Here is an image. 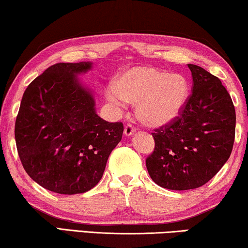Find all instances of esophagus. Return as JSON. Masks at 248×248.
Segmentation results:
<instances>
[{"mask_svg":"<svg viewBox=\"0 0 248 248\" xmlns=\"http://www.w3.org/2000/svg\"><path fill=\"white\" fill-rule=\"evenodd\" d=\"M135 131H136V128L133 126L132 124H127L126 126H125V128H124V134L126 135V136H131V135L134 134Z\"/></svg>","mask_w":248,"mask_h":248,"instance_id":"1","label":"esophagus"}]
</instances>
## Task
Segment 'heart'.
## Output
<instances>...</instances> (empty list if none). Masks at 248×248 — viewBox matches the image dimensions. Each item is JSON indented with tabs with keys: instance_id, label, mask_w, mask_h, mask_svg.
I'll use <instances>...</instances> for the list:
<instances>
[{
	"instance_id": "heart-1",
	"label": "heart",
	"mask_w": 248,
	"mask_h": 248,
	"mask_svg": "<svg viewBox=\"0 0 248 248\" xmlns=\"http://www.w3.org/2000/svg\"><path fill=\"white\" fill-rule=\"evenodd\" d=\"M189 81L184 75L169 74L151 66H135L125 70L107 87L112 102L138 104V116L148 126H162L174 121L186 105Z\"/></svg>"
}]
</instances>
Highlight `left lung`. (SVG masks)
Listing matches in <instances>:
<instances>
[{
  "label": "left lung",
  "instance_id": "1",
  "mask_svg": "<svg viewBox=\"0 0 248 248\" xmlns=\"http://www.w3.org/2000/svg\"><path fill=\"white\" fill-rule=\"evenodd\" d=\"M192 94L174 121L152 133L155 146L146 157V169L157 186L189 190L203 186L231 156L236 113L219 78L196 64Z\"/></svg>",
  "mask_w": 248,
  "mask_h": 248
}]
</instances>
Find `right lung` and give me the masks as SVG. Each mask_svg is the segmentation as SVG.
<instances>
[{"label": "right lung", "mask_w": 248, "mask_h": 248, "mask_svg": "<svg viewBox=\"0 0 248 248\" xmlns=\"http://www.w3.org/2000/svg\"><path fill=\"white\" fill-rule=\"evenodd\" d=\"M92 62L56 63L24 92L16 121L20 160L32 180L62 195L84 193L98 184L123 123L96 114L93 93L77 75Z\"/></svg>", "instance_id": "1"}]
</instances>
